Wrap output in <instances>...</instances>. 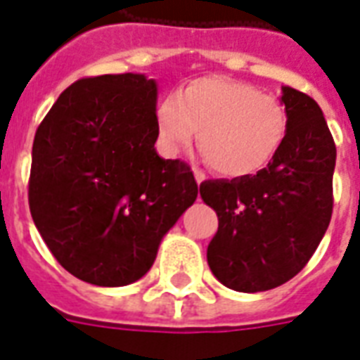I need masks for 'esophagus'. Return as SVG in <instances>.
Returning a JSON list of instances; mask_svg holds the SVG:
<instances>
[{"label":"esophagus","instance_id":"obj_1","mask_svg":"<svg viewBox=\"0 0 360 360\" xmlns=\"http://www.w3.org/2000/svg\"><path fill=\"white\" fill-rule=\"evenodd\" d=\"M193 173H194V179H196V183L206 181V173L202 172V169H198V167H193Z\"/></svg>","mask_w":360,"mask_h":360}]
</instances>
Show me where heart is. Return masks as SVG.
I'll use <instances>...</instances> for the list:
<instances>
[{
  "label": "heart",
  "mask_w": 360,
  "mask_h": 360,
  "mask_svg": "<svg viewBox=\"0 0 360 360\" xmlns=\"http://www.w3.org/2000/svg\"><path fill=\"white\" fill-rule=\"evenodd\" d=\"M198 129L212 169L248 177L275 160L288 133V114L278 98L248 82L204 76L162 98L156 108V131L167 150L191 145Z\"/></svg>",
  "instance_id": "1"
}]
</instances>
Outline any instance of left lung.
Wrapping results in <instances>:
<instances>
[{"instance_id":"1","label":"left lung","mask_w":360,"mask_h":360,"mask_svg":"<svg viewBox=\"0 0 360 360\" xmlns=\"http://www.w3.org/2000/svg\"><path fill=\"white\" fill-rule=\"evenodd\" d=\"M288 133L262 172L200 185L202 200L219 217L207 246L215 278L236 292L276 288L302 271L332 217L336 145L321 106L282 87Z\"/></svg>"}]
</instances>
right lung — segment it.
<instances>
[{
  "label": "right lung",
  "mask_w": 360,
  "mask_h": 360,
  "mask_svg": "<svg viewBox=\"0 0 360 360\" xmlns=\"http://www.w3.org/2000/svg\"><path fill=\"white\" fill-rule=\"evenodd\" d=\"M156 82L82 78L60 93L32 146L28 202L63 267L95 286H126L153 267L164 234L198 196L191 167L160 158Z\"/></svg>",
  "instance_id": "1"
}]
</instances>
